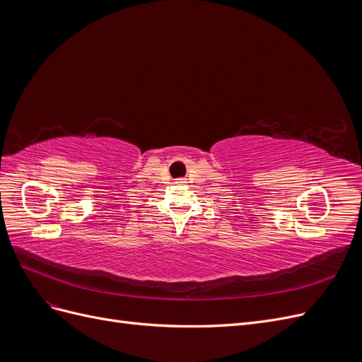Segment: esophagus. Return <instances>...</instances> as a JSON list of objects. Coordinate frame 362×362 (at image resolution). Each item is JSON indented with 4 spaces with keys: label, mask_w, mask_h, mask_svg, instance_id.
<instances>
[{
    "label": "esophagus",
    "mask_w": 362,
    "mask_h": 362,
    "mask_svg": "<svg viewBox=\"0 0 362 362\" xmlns=\"http://www.w3.org/2000/svg\"><path fill=\"white\" fill-rule=\"evenodd\" d=\"M175 182H177V184H184V182H185V180H181V178H178V180L175 181Z\"/></svg>",
    "instance_id": "1"
}]
</instances>
